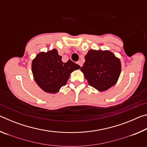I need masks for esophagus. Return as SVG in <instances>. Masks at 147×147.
<instances>
[{
	"label": "esophagus",
	"mask_w": 147,
	"mask_h": 147,
	"mask_svg": "<svg viewBox=\"0 0 147 147\" xmlns=\"http://www.w3.org/2000/svg\"><path fill=\"white\" fill-rule=\"evenodd\" d=\"M77 64H78L80 66V67L82 66V62H81L80 61H77Z\"/></svg>",
	"instance_id": "esophagus-1"
}]
</instances>
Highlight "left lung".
<instances>
[{
    "label": "left lung",
    "mask_w": 147,
    "mask_h": 147,
    "mask_svg": "<svg viewBox=\"0 0 147 147\" xmlns=\"http://www.w3.org/2000/svg\"><path fill=\"white\" fill-rule=\"evenodd\" d=\"M80 70L91 86L104 91L117 83L121 71V61L109 51L89 50Z\"/></svg>",
    "instance_id": "8db88e82"
}]
</instances>
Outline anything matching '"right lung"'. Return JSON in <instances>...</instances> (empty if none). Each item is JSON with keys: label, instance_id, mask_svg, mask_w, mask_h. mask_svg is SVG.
Wrapping results in <instances>:
<instances>
[{"label": "right lung", "instance_id": "right-lung-1", "mask_svg": "<svg viewBox=\"0 0 147 147\" xmlns=\"http://www.w3.org/2000/svg\"><path fill=\"white\" fill-rule=\"evenodd\" d=\"M56 49L37 54L32 62L34 78L39 88L49 93H56L67 84L71 73L80 66L71 59L63 63Z\"/></svg>", "mask_w": 147, "mask_h": 147}]
</instances>
